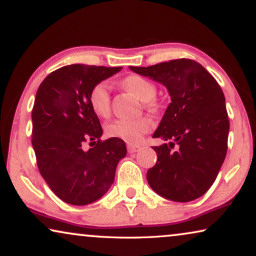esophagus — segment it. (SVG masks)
I'll return each instance as SVG.
<instances>
[{"label": "esophagus", "mask_w": 256, "mask_h": 256, "mask_svg": "<svg viewBox=\"0 0 256 256\" xmlns=\"http://www.w3.org/2000/svg\"><path fill=\"white\" fill-rule=\"evenodd\" d=\"M140 150L139 146H134V145H128V153H136Z\"/></svg>", "instance_id": "obj_1"}]
</instances>
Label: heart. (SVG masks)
I'll return each instance as SVG.
<instances>
[{"label":"heart","mask_w":256,"mask_h":256,"mask_svg":"<svg viewBox=\"0 0 256 256\" xmlns=\"http://www.w3.org/2000/svg\"><path fill=\"white\" fill-rule=\"evenodd\" d=\"M124 87L131 92L142 102H146V108L153 109L152 100L156 95V88L152 82L139 75H130L123 81ZM89 106L100 117H106L110 112V86L106 81L96 84L89 92ZM152 128V122L148 118L140 117L136 120H117L106 126V133L111 138H118L128 144H139L142 136Z\"/></svg>","instance_id":"b5f03b06"}]
</instances>
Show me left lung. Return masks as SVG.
Segmentation results:
<instances>
[{"instance_id":"1","label":"left lung","mask_w":256,"mask_h":256,"mask_svg":"<svg viewBox=\"0 0 256 256\" xmlns=\"http://www.w3.org/2000/svg\"><path fill=\"white\" fill-rule=\"evenodd\" d=\"M130 70L164 86L172 100L153 133L168 144L153 147L158 161L147 172V182L169 200L200 198L214 184L228 152L230 123L222 88L190 59ZM175 143L178 148L172 152Z\"/></svg>"}]
</instances>
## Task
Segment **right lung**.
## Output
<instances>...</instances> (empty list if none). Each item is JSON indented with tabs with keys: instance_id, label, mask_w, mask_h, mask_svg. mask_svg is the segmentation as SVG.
<instances>
[{
	"instance_id": "obj_1",
	"label": "right lung",
	"mask_w": 256,
	"mask_h": 256,
	"mask_svg": "<svg viewBox=\"0 0 256 256\" xmlns=\"http://www.w3.org/2000/svg\"><path fill=\"white\" fill-rule=\"evenodd\" d=\"M122 67L68 64L39 86L32 109V146L39 172L60 200L87 205L106 195L126 156L122 139L100 142L102 126L89 106V92ZM96 146L84 150V142Z\"/></svg>"
}]
</instances>
